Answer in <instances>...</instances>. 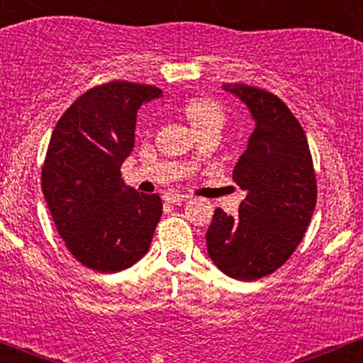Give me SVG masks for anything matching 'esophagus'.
I'll return each instance as SVG.
<instances>
[{
    "label": "esophagus",
    "instance_id": "1",
    "mask_svg": "<svg viewBox=\"0 0 363 363\" xmlns=\"http://www.w3.org/2000/svg\"><path fill=\"white\" fill-rule=\"evenodd\" d=\"M184 199H187V196L182 193H177V191H170V193L164 196V201L170 203V205H179V203H182Z\"/></svg>",
    "mask_w": 363,
    "mask_h": 363
}]
</instances>
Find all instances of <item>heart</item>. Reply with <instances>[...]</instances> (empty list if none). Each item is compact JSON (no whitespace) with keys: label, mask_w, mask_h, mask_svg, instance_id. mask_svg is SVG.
<instances>
[{"label":"heart","mask_w":363,"mask_h":363,"mask_svg":"<svg viewBox=\"0 0 363 363\" xmlns=\"http://www.w3.org/2000/svg\"><path fill=\"white\" fill-rule=\"evenodd\" d=\"M184 114L198 131L211 126H222L225 119L223 107L220 106V102L210 97L189 99L184 104Z\"/></svg>","instance_id":"b5f03b06"}]
</instances>
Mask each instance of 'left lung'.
I'll list each match as a JSON object with an SVG mask.
<instances>
[{"instance_id":"1","label":"left lung","mask_w":363,"mask_h":363,"mask_svg":"<svg viewBox=\"0 0 363 363\" xmlns=\"http://www.w3.org/2000/svg\"><path fill=\"white\" fill-rule=\"evenodd\" d=\"M223 89L245 102L256 128L234 169L247 196L235 216L216 208L206 245L227 277L254 281L277 272L301 244L318 181L306 133L280 97L245 83H223Z\"/></svg>"}]
</instances>
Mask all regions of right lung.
I'll return each mask as SVG.
<instances>
[{"instance_id":"add662e5","label":"right lung","mask_w":363,"mask_h":363,"mask_svg":"<svg viewBox=\"0 0 363 363\" xmlns=\"http://www.w3.org/2000/svg\"><path fill=\"white\" fill-rule=\"evenodd\" d=\"M162 94L112 80L86 90L57 121L40 184L57 232L83 266L116 273L152 244L162 199L124 186L121 165L135 147L136 111Z\"/></svg>"}]
</instances>
